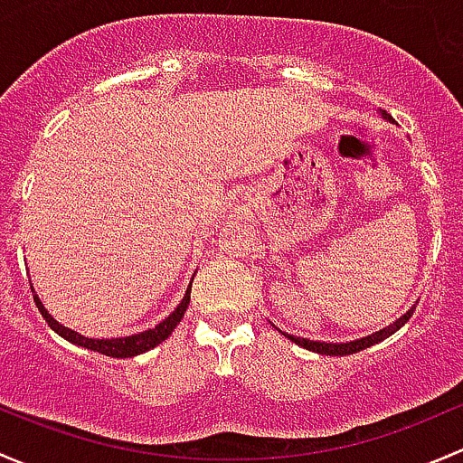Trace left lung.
Wrapping results in <instances>:
<instances>
[{"instance_id": "left-lung-1", "label": "left lung", "mask_w": 463, "mask_h": 463, "mask_svg": "<svg viewBox=\"0 0 463 463\" xmlns=\"http://www.w3.org/2000/svg\"><path fill=\"white\" fill-rule=\"evenodd\" d=\"M385 118H390L388 113L383 111ZM414 307L408 309L406 314H403L402 318H397V321L392 323V326L383 327V330L374 332V335L365 336V338H356V341H350V343H323V341H309V338H301V336H292V335H285L289 338L292 343H297V345L305 347V350H312V352H318V354H330V356H345V354H354V352H361L365 350V347L374 345V343L383 341V338H388L390 335H394V332L399 330L402 326H406L408 318L412 317Z\"/></svg>"}]
</instances>
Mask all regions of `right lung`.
Masks as SVG:
<instances>
[{"mask_svg":"<svg viewBox=\"0 0 463 463\" xmlns=\"http://www.w3.org/2000/svg\"><path fill=\"white\" fill-rule=\"evenodd\" d=\"M189 298H192V288L187 289V294H184V298L180 301L178 307H175V312L169 314V317H166L165 321L160 323V326H156L154 330H146V332H140V335L122 336V338H89V336L78 335V332H73V330H69V327L60 326V323H57L55 318L51 317L49 312H46L44 305L40 303V298L33 297V301H35L37 309H40L42 317H44V321L51 326V330H55L60 336H64L66 341L75 343V345L87 347V350L99 352V354L116 356V359H127V356L142 354V352L151 350V347H156L158 343L165 341V338L175 330V326H178L180 318L184 317V312H187Z\"/></svg>","mask_w":463,"mask_h":463,"instance_id":"right-lung-1","label":"right lung"}]
</instances>
